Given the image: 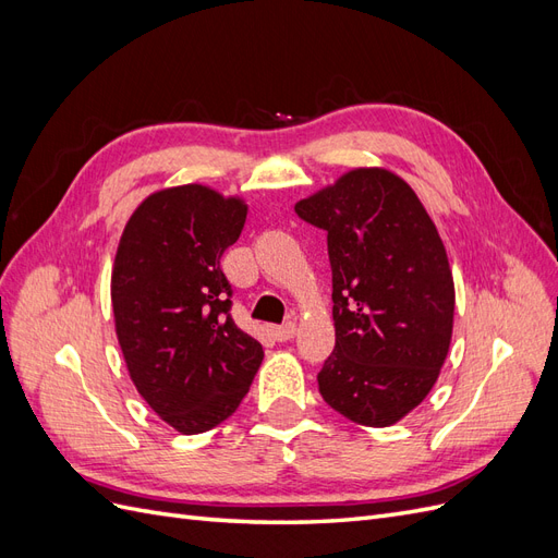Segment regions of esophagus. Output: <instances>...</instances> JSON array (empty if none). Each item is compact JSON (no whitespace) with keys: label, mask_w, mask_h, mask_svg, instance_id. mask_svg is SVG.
<instances>
[{"label":"esophagus","mask_w":558,"mask_h":558,"mask_svg":"<svg viewBox=\"0 0 558 558\" xmlns=\"http://www.w3.org/2000/svg\"><path fill=\"white\" fill-rule=\"evenodd\" d=\"M272 337L277 342H289V340H293L295 337V332H298V328H295V324L293 320H289V324H281V326H272Z\"/></svg>","instance_id":"1"}]
</instances>
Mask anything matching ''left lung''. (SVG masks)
<instances>
[{
  "label": "left lung",
  "instance_id": "8db88e82",
  "mask_svg": "<svg viewBox=\"0 0 558 558\" xmlns=\"http://www.w3.org/2000/svg\"><path fill=\"white\" fill-rule=\"evenodd\" d=\"M328 232L335 349L318 391L361 426H391L428 396L447 359L453 279L414 191L386 170H353L295 205Z\"/></svg>",
  "mask_w": 558,
  "mask_h": 558
}]
</instances>
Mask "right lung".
Listing matches in <instances>:
<instances>
[{"mask_svg": "<svg viewBox=\"0 0 558 558\" xmlns=\"http://www.w3.org/2000/svg\"><path fill=\"white\" fill-rule=\"evenodd\" d=\"M244 221L242 199L191 183L146 197L118 244L111 305L130 377L185 435L232 416L263 363L260 342L232 320L221 269Z\"/></svg>", "mask_w": 558, "mask_h": 558, "instance_id": "right-lung-1", "label": "right lung"}]
</instances>
